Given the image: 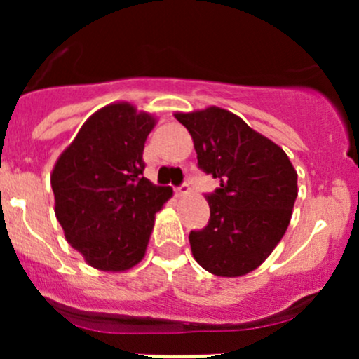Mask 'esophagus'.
<instances>
[{
    "mask_svg": "<svg viewBox=\"0 0 359 359\" xmlns=\"http://www.w3.org/2000/svg\"><path fill=\"white\" fill-rule=\"evenodd\" d=\"M189 192H191V187H189V184H182V185H180V187L175 189V196H177V197L187 196Z\"/></svg>",
    "mask_w": 359,
    "mask_h": 359,
    "instance_id": "34e87169",
    "label": "esophagus"
}]
</instances>
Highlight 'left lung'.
<instances>
[{
  "instance_id": "1",
  "label": "left lung",
  "mask_w": 359,
  "mask_h": 359,
  "mask_svg": "<svg viewBox=\"0 0 359 359\" xmlns=\"http://www.w3.org/2000/svg\"><path fill=\"white\" fill-rule=\"evenodd\" d=\"M174 116L191 133L199 168L221 182L205 196L209 224L189 234L194 258L217 277H243L285 234L299 194L297 170L282 147L231 111L209 106Z\"/></svg>"
}]
</instances>
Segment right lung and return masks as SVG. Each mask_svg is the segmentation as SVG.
<instances>
[{
  "mask_svg": "<svg viewBox=\"0 0 359 359\" xmlns=\"http://www.w3.org/2000/svg\"><path fill=\"white\" fill-rule=\"evenodd\" d=\"M156 116L111 102L86 119L50 174L64 236L89 266L126 271L147 253L155 214L174 196L143 177V148Z\"/></svg>",
  "mask_w": 359,
  "mask_h": 359,
  "instance_id": "right-lung-1",
  "label": "right lung"
}]
</instances>
